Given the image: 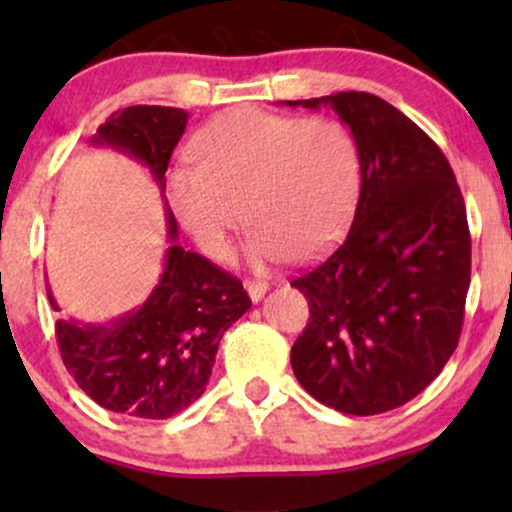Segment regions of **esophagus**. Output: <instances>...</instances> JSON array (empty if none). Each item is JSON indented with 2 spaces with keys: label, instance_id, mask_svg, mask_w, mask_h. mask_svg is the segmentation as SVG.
<instances>
[{
  "label": "esophagus",
  "instance_id": "34e87169",
  "mask_svg": "<svg viewBox=\"0 0 512 512\" xmlns=\"http://www.w3.org/2000/svg\"><path fill=\"white\" fill-rule=\"evenodd\" d=\"M245 286H248L250 298H252V301H255V303L262 301L264 293H267V289H269V286L264 284V281H248V284H245Z\"/></svg>",
  "mask_w": 512,
  "mask_h": 512
}]
</instances>
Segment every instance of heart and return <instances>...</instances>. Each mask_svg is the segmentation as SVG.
Masks as SVG:
<instances>
[{"label": "heart", "instance_id": "heart-1", "mask_svg": "<svg viewBox=\"0 0 512 512\" xmlns=\"http://www.w3.org/2000/svg\"><path fill=\"white\" fill-rule=\"evenodd\" d=\"M190 154L195 166L168 175V199L214 260L231 255L243 211L255 264L315 260L354 216L361 156L351 129L332 117L226 110L199 129Z\"/></svg>", "mask_w": 512, "mask_h": 512}]
</instances>
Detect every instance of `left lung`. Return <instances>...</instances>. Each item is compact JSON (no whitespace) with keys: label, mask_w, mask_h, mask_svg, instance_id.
Returning <instances> with one entry per match:
<instances>
[{"label":"left lung","mask_w":512,"mask_h":512,"mask_svg":"<svg viewBox=\"0 0 512 512\" xmlns=\"http://www.w3.org/2000/svg\"><path fill=\"white\" fill-rule=\"evenodd\" d=\"M286 105H327L361 156L344 243L291 281L310 305L291 346L293 373L327 407L383 414L424 392L460 342L472 276L462 192L438 144L373 93Z\"/></svg>","instance_id":"8db88e82"}]
</instances>
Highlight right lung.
<instances>
[{
  "mask_svg": "<svg viewBox=\"0 0 512 512\" xmlns=\"http://www.w3.org/2000/svg\"><path fill=\"white\" fill-rule=\"evenodd\" d=\"M185 125L180 108L132 105L110 115L88 142L144 163L163 192ZM163 204L173 240L161 281L142 308L105 325L55 322L62 361L76 385L103 409L132 419H170L197 402L223 332L252 305L240 279L175 243L178 223ZM50 303L57 310L52 296Z\"/></svg>",
  "mask_w": 512,
  "mask_h": 512,
  "instance_id": "1",
  "label": "right lung"
}]
</instances>
